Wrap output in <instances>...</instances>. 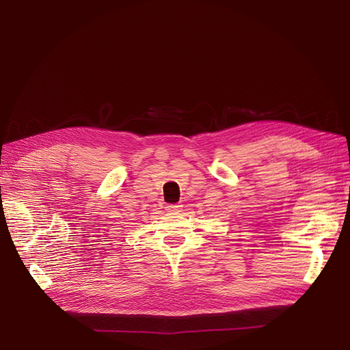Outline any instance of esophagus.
Segmentation results:
<instances>
[{
  "label": "esophagus",
  "mask_w": 350,
  "mask_h": 350,
  "mask_svg": "<svg viewBox=\"0 0 350 350\" xmlns=\"http://www.w3.org/2000/svg\"><path fill=\"white\" fill-rule=\"evenodd\" d=\"M179 207H181V206H178V204H167L165 208H166L167 211H171V213H176V211H179Z\"/></svg>",
  "instance_id": "obj_1"
}]
</instances>
